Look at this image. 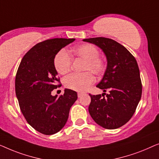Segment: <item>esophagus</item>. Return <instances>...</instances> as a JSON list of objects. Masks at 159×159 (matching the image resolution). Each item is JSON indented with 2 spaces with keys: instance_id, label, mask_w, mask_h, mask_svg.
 Wrapping results in <instances>:
<instances>
[{
  "instance_id": "34e87169",
  "label": "esophagus",
  "mask_w": 159,
  "mask_h": 159,
  "mask_svg": "<svg viewBox=\"0 0 159 159\" xmlns=\"http://www.w3.org/2000/svg\"><path fill=\"white\" fill-rule=\"evenodd\" d=\"M83 95H84V93H80V92L78 93V97H79V98H80V97H81Z\"/></svg>"
}]
</instances>
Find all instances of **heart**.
Instances as JSON below:
<instances>
[{"label": "heart", "mask_w": 159, "mask_h": 159, "mask_svg": "<svg viewBox=\"0 0 159 159\" xmlns=\"http://www.w3.org/2000/svg\"><path fill=\"white\" fill-rule=\"evenodd\" d=\"M99 50L92 44L86 43L77 46L72 50L73 57L85 60L82 73H73L64 79L66 88L76 91H85L94 82L93 74L101 75L104 72L106 64L102 57L99 55ZM72 59L65 50H60L54 58L55 70L60 74L65 75L70 70Z\"/></svg>", "instance_id": "obj_1"}]
</instances>
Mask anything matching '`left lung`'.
<instances>
[{"label": "left lung", "instance_id": "obj_1", "mask_svg": "<svg viewBox=\"0 0 159 159\" xmlns=\"http://www.w3.org/2000/svg\"><path fill=\"white\" fill-rule=\"evenodd\" d=\"M99 47L107 60L102 80L97 85L104 92L91 95L89 111L92 119L104 128L113 129L126 124L135 113L142 95L140 70L135 57L115 40L106 37L84 39Z\"/></svg>", "mask_w": 159, "mask_h": 159}]
</instances>
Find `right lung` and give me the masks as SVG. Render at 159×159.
Masks as SVG:
<instances>
[{
  "mask_svg": "<svg viewBox=\"0 0 159 159\" xmlns=\"http://www.w3.org/2000/svg\"><path fill=\"white\" fill-rule=\"evenodd\" d=\"M75 39L55 38L39 42L22 58L17 70L15 91L26 122L44 135H53L65 126L78 95L65 89L63 95L52 96L60 86L54 66L57 53Z\"/></svg>",
  "mask_w": 159,
  "mask_h": 159,
  "instance_id": "obj_1",
  "label": "right lung"
}]
</instances>
